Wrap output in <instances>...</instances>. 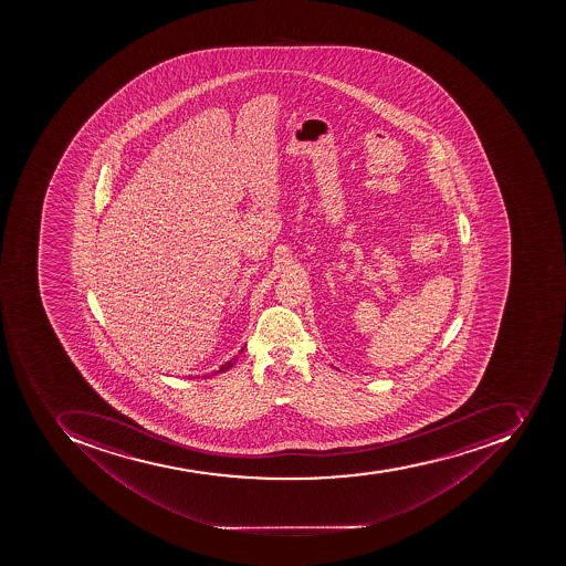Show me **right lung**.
<instances>
[{
	"label": "right lung",
	"mask_w": 566,
	"mask_h": 566,
	"mask_svg": "<svg viewBox=\"0 0 566 566\" xmlns=\"http://www.w3.org/2000/svg\"><path fill=\"white\" fill-rule=\"evenodd\" d=\"M242 350H244V348H241V352H239V354H242ZM235 363H237V356L232 357V359H230V360H227V363H224V365L221 366V368L216 369V371H212V374L203 375V379H209V377H212V375L224 374V371H227V369L232 368V366L235 365Z\"/></svg>",
	"instance_id": "add662e5"
}]
</instances>
